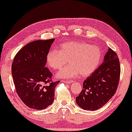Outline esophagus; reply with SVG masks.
<instances>
[{
  "instance_id": "1",
  "label": "esophagus",
  "mask_w": 132,
  "mask_h": 132,
  "mask_svg": "<svg viewBox=\"0 0 132 132\" xmlns=\"http://www.w3.org/2000/svg\"><path fill=\"white\" fill-rule=\"evenodd\" d=\"M63 82L66 83V84H70V83L73 82V81L72 80H69V81H66V80H63Z\"/></svg>"
}]
</instances>
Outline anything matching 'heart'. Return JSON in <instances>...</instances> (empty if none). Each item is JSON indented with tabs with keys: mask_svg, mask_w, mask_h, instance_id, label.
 <instances>
[{
	"mask_svg": "<svg viewBox=\"0 0 132 132\" xmlns=\"http://www.w3.org/2000/svg\"><path fill=\"white\" fill-rule=\"evenodd\" d=\"M102 59L101 50L84 42L70 41L61 45L60 50H52L47 55L50 68L59 70L69 64L57 74L61 78H72L80 73L83 77L92 74L98 68Z\"/></svg>",
	"mask_w": 132,
	"mask_h": 132,
	"instance_id": "obj_1",
	"label": "heart"
}]
</instances>
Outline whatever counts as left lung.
<instances>
[{
	"instance_id": "obj_1",
	"label": "left lung",
	"mask_w": 132,
	"mask_h": 132,
	"mask_svg": "<svg viewBox=\"0 0 132 132\" xmlns=\"http://www.w3.org/2000/svg\"><path fill=\"white\" fill-rule=\"evenodd\" d=\"M121 68L118 55L109 48L103 63L83 82V89L76 97L78 105L84 110H97L116 93Z\"/></svg>"
}]
</instances>
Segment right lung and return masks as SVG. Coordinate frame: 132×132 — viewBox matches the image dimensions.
<instances>
[{
  "instance_id": "obj_1",
  "label": "right lung",
  "mask_w": 132,
  "mask_h": 132,
  "mask_svg": "<svg viewBox=\"0 0 132 132\" xmlns=\"http://www.w3.org/2000/svg\"><path fill=\"white\" fill-rule=\"evenodd\" d=\"M54 39L27 44L16 53L12 64L15 90L27 106L42 110L51 105L59 81H52L53 74L45 67L47 55Z\"/></svg>"
}]
</instances>
